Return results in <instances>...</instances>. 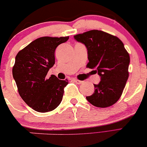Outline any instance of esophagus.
Listing matches in <instances>:
<instances>
[{
	"instance_id": "obj_1",
	"label": "esophagus",
	"mask_w": 147,
	"mask_h": 147,
	"mask_svg": "<svg viewBox=\"0 0 147 147\" xmlns=\"http://www.w3.org/2000/svg\"><path fill=\"white\" fill-rule=\"evenodd\" d=\"M74 82L75 83H76V84H82V81H81V80H76V79H73V80Z\"/></svg>"
}]
</instances>
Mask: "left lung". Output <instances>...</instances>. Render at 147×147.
Returning <instances> with one entry per match:
<instances>
[{
  "label": "left lung",
  "mask_w": 147,
  "mask_h": 147,
  "mask_svg": "<svg viewBox=\"0 0 147 147\" xmlns=\"http://www.w3.org/2000/svg\"><path fill=\"white\" fill-rule=\"evenodd\" d=\"M74 39L86 45L89 62L87 67L96 69L101 76L94 84V92L86 99L98 108H107L118 101L129 77L130 57L120 39L97 30L75 35Z\"/></svg>",
  "instance_id": "obj_1"
}]
</instances>
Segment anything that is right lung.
Instances as JSON below:
<instances>
[{"mask_svg": "<svg viewBox=\"0 0 147 147\" xmlns=\"http://www.w3.org/2000/svg\"><path fill=\"white\" fill-rule=\"evenodd\" d=\"M69 37H41L20 50L12 68L18 91L28 106L38 112H48L61 104L68 80L46 75L55 64V51Z\"/></svg>", "mask_w": 147, "mask_h": 147, "instance_id": "1", "label": "right lung"}]
</instances>
